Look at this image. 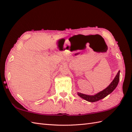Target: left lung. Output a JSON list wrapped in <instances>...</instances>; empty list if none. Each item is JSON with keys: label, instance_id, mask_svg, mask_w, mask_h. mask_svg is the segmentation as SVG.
Masks as SVG:
<instances>
[{"label": "left lung", "instance_id": "obj_1", "mask_svg": "<svg viewBox=\"0 0 132 132\" xmlns=\"http://www.w3.org/2000/svg\"><path fill=\"white\" fill-rule=\"evenodd\" d=\"M120 71L119 70L116 74V77H114V79L112 80V82L111 83L110 85L107 87L103 89V91L98 92V93L94 95H88L80 93V92H78V96H79L82 99L89 102H95L103 99V98L106 97L107 95L110 94L111 92H112L114 89L116 88L120 80Z\"/></svg>", "mask_w": 132, "mask_h": 132}]
</instances>
